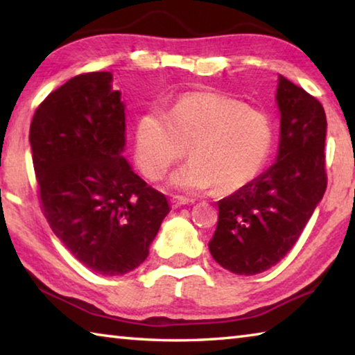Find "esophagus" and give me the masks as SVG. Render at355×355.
Wrapping results in <instances>:
<instances>
[{
  "mask_svg": "<svg viewBox=\"0 0 355 355\" xmlns=\"http://www.w3.org/2000/svg\"><path fill=\"white\" fill-rule=\"evenodd\" d=\"M171 205L172 208H180V207H184L188 205V199H184V197H172L171 199Z\"/></svg>",
  "mask_w": 355,
  "mask_h": 355,
  "instance_id": "esophagus-1",
  "label": "esophagus"
}]
</instances>
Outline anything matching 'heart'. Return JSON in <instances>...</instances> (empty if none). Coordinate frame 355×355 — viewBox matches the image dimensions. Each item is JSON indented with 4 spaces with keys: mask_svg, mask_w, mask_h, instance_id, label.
<instances>
[{
    "mask_svg": "<svg viewBox=\"0 0 355 355\" xmlns=\"http://www.w3.org/2000/svg\"><path fill=\"white\" fill-rule=\"evenodd\" d=\"M274 131L266 114L216 92H189L169 112L152 110L136 123L135 158L150 180L161 178L188 147L191 161L167 180L171 189L222 194L244 188L263 169Z\"/></svg>",
    "mask_w": 355,
    "mask_h": 355,
    "instance_id": "heart-1",
    "label": "heart"
}]
</instances>
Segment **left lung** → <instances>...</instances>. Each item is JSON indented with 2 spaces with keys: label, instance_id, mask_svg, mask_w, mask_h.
<instances>
[{
  "label": "left lung",
  "instance_id": "left-lung-1",
  "mask_svg": "<svg viewBox=\"0 0 355 355\" xmlns=\"http://www.w3.org/2000/svg\"><path fill=\"white\" fill-rule=\"evenodd\" d=\"M275 101L280 112L275 163L218 202V227L208 243L214 260L238 275L277 264L296 244L327 186L322 105L282 75Z\"/></svg>",
  "mask_w": 355,
  "mask_h": 355
}]
</instances>
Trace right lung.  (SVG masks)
<instances>
[{"label":"right lung","instance_id":"right-lung-1","mask_svg":"<svg viewBox=\"0 0 355 355\" xmlns=\"http://www.w3.org/2000/svg\"><path fill=\"white\" fill-rule=\"evenodd\" d=\"M125 131L111 71L71 78L42 101L29 130L48 224L78 261L101 275L144 263L171 211L166 196L123 156Z\"/></svg>","mask_w":355,"mask_h":355}]
</instances>
